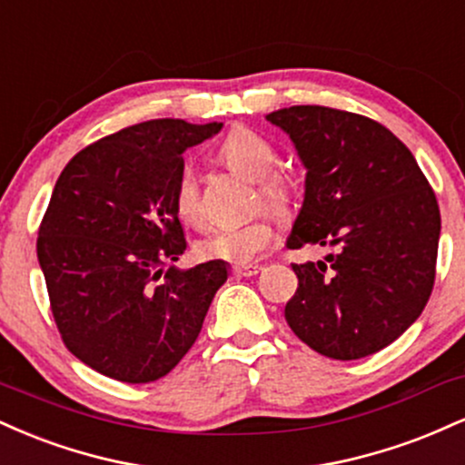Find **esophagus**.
I'll list each match as a JSON object with an SVG mask.
<instances>
[{
  "mask_svg": "<svg viewBox=\"0 0 465 465\" xmlns=\"http://www.w3.org/2000/svg\"><path fill=\"white\" fill-rule=\"evenodd\" d=\"M260 271H262V266H258V264H240V266H233V275H238V277L258 275Z\"/></svg>",
  "mask_w": 465,
  "mask_h": 465,
  "instance_id": "1",
  "label": "esophagus"
}]
</instances>
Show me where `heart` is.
<instances>
[{"instance_id": "heart-1", "label": "heart", "mask_w": 465, "mask_h": 465, "mask_svg": "<svg viewBox=\"0 0 465 465\" xmlns=\"http://www.w3.org/2000/svg\"><path fill=\"white\" fill-rule=\"evenodd\" d=\"M218 157L229 168L249 179H258V194L273 210H286L291 201V185L282 174L271 173L277 163V153L260 133L236 126L229 131L218 148ZM174 210L188 225L203 221V203L194 174L188 168L179 174L174 183ZM275 240V227L266 214H258L236 225H216L207 229L196 240L194 251L201 260H225L233 264H251L271 247Z\"/></svg>"}]
</instances>
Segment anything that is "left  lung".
I'll return each mask as SVG.
<instances>
[{
  "label": "left lung",
  "instance_id": "1",
  "mask_svg": "<svg viewBox=\"0 0 465 465\" xmlns=\"http://www.w3.org/2000/svg\"><path fill=\"white\" fill-rule=\"evenodd\" d=\"M306 165L303 205L288 249L330 247L292 264L284 308L308 348L356 361L387 348L424 311L435 284L441 216L418 162L370 117L302 104L266 115Z\"/></svg>",
  "mask_w": 465,
  "mask_h": 465
}]
</instances>
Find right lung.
Wrapping results in <instances>:
<instances>
[{
	"instance_id": "add662e5",
	"label": "right lung",
	"mask_w": 465,
	"mask_h": 465,
	"mask_svg": "<svg viewBox=\"0 0 465 465\" xmlns=\"http://www.w3.org/2000/svg\"><path fill=\"white\" fill-rule=\"evenodd\" d=\"M221 126H126L74 154L56 181L36 255L63 343L103 376L142 385L173 371L227 282L223 260L165 271L185 251L181 154Z\"/></svg>"
}]
</instances>
